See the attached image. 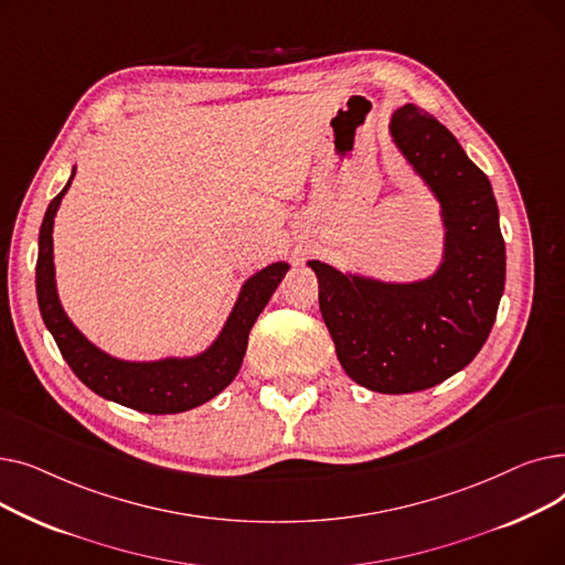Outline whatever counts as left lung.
I'll list each match as a JSON object with an SVG mask.
<instances>
[{
  "label": "left lung",
  "instance_id": "left-lung-1",
  "mask_svg": "<svg viewBox=\"0 0 565 565\" xmlns=\"http://www.w3.org/2000/svg\"><path fill=\"white\" fill-rule=\"evenodd\" d=\"M390 137L439 203L441 256L428 277L384 281L307 260L343 371L380 394H412L462 371L483 348L507 281V245L488 175L417 105L392 114Z\"/></svg>",
  "mask_w": 565,
  "mask_h": 565
}]
</instances>
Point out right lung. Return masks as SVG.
I'll use <instances>...</instances> for the list:
<instances>
[{
  "label": "right lung",
  "mask_w": 565,
  "mask_h": 565,
  "mask_svg": "<svg viewBox=\"0 0 565 565\" xmlns=\"http://www.w3.org/2000/svg\"><path fill=\"white\" fill-rule=\"evenodd\" d=\"M75 171L77 167H73L66 188L47 205L39 233L36 260L39 309L64 360L94 394L137 412L178 414L215 398L241 371L254 322L290 270V263L275 260L245 279L224 328L205 350L190 358L169 354V358L148 362L114 358L77 330L56 290L52 231L56 211L73 183Z\"/></svg>",
  "instance_id": "add662e5"
}]
</instances>
